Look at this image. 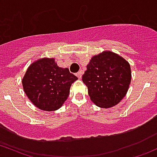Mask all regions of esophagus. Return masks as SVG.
<instances>
[{
    "label": "esophagus",
    "mask_w": 157,
    "mask_h": 157,
    "mask_svg": "<svg viewBox=\"0 0 157 157\" xmlns=\"http://www.w3.org/2000/svg\"><path fill=\"white\" fill-rule=\"evenodd\" d=\"M76 75L77 76V77H78L79 79H80V78H81V77H82V73L80 71V72L77 73V74H76Z\"/></svg>",
    "instance_id": "1"
}]
</instances>
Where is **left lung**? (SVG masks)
I'll return each mask as SVG.
<instances>
[{"instance_id":"8db88e82","label":"left lung","mask_w":157,"mask_h":157,"mask_svg":"<svg viewBox=\"0 0 157 157\" xmlns=\"http://www.w3.org/2000/svg\"><path fill=\"white\" fill-rule=\"evenodd\" d=\"M82 80L92 102L108 109L125 96L131 80L130 64L115 52L104 51L92 57Z\"/></svg>"}]
</instances>
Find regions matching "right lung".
<instances>
[{
    "instance_id": "obj_1",
    "label": "right lung",
    "mask_w": 157,
    "mask_h": 157,
    "mask_svg": "<svg viewBox=\"0 0 157 157\" xmlns=\"http://www.w3.org/2000/svg\"><path fill=\"white\" fill-rule=\"evenodd\" d=\"M77 77L68 68L58 66L54 58H43L32 63L22 84L32 103L41 110H58L67 100L71 84Z\"/></svg>"
}]
</instances>
